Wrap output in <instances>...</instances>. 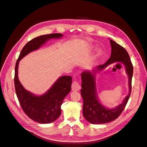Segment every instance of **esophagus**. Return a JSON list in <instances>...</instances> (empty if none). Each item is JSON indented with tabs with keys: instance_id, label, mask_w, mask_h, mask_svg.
Segmentation results:
<instances>
[{
	"instance_id": "1",
	"label": "esophagus",
	"mask_w": 147,
	"mask_h": 147,
	"mask_svg": "<svg viewBox=\"0 0 147 147\" xmlns=\"http://www.w3.org/2000/svg\"><path fill=\"white\" fill-rule=\"evenodd\" d=\"M72 90L74 91H77L80 90V84L77 81H74L72 84Z\"/></svg>"
}]
</instances>
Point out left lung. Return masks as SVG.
<instances>
[{
	"label": "left lung",
	"instance_id": "8db88e82",
	"mask_svg": "<svg viewBox=\"0 0 147 147\" xmlns=\"http://www.w3.org/2000/svg\"><path fill=\"white\" fill-rule=\"evenodd\" d=\"M110 42L112 47V53L108 61L105 64L97 66L96 69L92 70V72L86 70L83 72L81 75L82 88L80 92L83 100V115L84 118L92 124H104L116 119L125 108L131 95L133 65L130 57L127 51L123 47L111 39ZM115 61H121L125 66L129 77L130 92L122 104L115 109H108L102 106L97 99L95 74L96 71L104 69L109 65Z\"/></svg>",
	"mask_w": 147,
	"mask_h": 147
}]
</instances>
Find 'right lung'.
Returning <instances> with one entry per match:
<instances>
[{
	"mask_svg": "<svg viewBox=\"0 0 147 147\" xmlns=\"http://www.w3.org/2000/svg\"><path fill=\"white\" fill-rule=\"evenodd\" d=\"M63 35L62 34H50L32 39L22 49L16 63L14 83L17 97L22 109L28 117L39 123H50L59 118L61 113V105L71 90L72 78L66 75L62 76L45 94L35 96L26 90L19 81L18 77L19 62L31 51L38 49L48 40L59 38Z\"/></svg>",
	"mask_w": 147,
	"mask_h": 147,
	"instance_id": "right-lung-1",
	"label": "right lung"
}]
</instances>
